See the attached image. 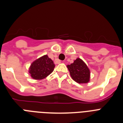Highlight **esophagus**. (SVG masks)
Masks as SVG:
<instances>
[{
	"label": "esophagus",
	"mask_w": 123,
	"mask_h": 123,
	"mask_svg": "<svg viewBox=\"0 0 123 123\" xmlns=\"http://www.w3.org/2000/svg\"><path fill=\"white\" fill-rule=\"evenodd\" d=\"M56 63H61V61L59 60H56Z\"/></svg>",
	"instance_id": "34e87169"
}]
</instances>
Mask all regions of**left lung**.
<instances>
[{"mask_svg": "<svg viewBox=\"0 0 123 123\" xmlns=\"http://www.w3.org/2000/svg\"><path fill=\"white\" fill-rule=\"evenodd\" d=\"M67 68L72 79L78 83L86 84L90 81V69L81 58H76L73 63L67 65Z\"/></svg>", "mask_w": 123, "mask_h": 123, "instance_id": "obj_1", "label": "left lung"}]
</instances>
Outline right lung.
Listing matches in <instances>:
<instances>
[{"mask_svg": "<svg viewBox=\"0 0 123 123\" xmlns=\"http://www.w3.org/2000/svg\"><path fill=\"white\" fill-rule=\"evenodd\" d=\"M55 68V64L47 55L42 56L34 60L29 68L31 78L36 80H41L50 74Z\"/></svg>", "mask_w": 123, "mask_h": 123, "instance_id": "1", "label": "right lung"}]
</instances>
